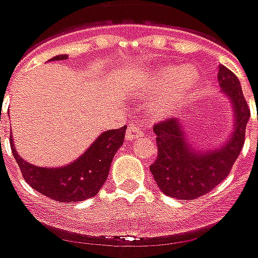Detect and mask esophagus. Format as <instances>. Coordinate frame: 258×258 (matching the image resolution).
I'll return each instance as SVG.
<instances>
[{"label":"esophagus","instance_id":"obj_1","mask_svg":"<svg viewBox=\"0 0 258 258\" xmlns=\"http://www.w3.org/2000/svg\"><path fill=\"white\" fill-rule=\"evenodd\" d=\"M142 129L140 126H136V125H131V126L127 127L126 131V141H133V140H138V138L142 136Z\"/></svg>","mask_w":258,"mask_h":258}]
</instances>
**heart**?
Segmentation results:
<instances>
[{
    "label": "heart",
    "mask_w": 258,
    "mask_h": 258,
    "mask_svg": "<svg viewBox=\"0 0 258 258\" xmlns=\"http://www.w3.org/2000/svg\"><path fill=\"white\" fill-rule=\"evenodd\" d=\"M198 80V71L191 66L180 68L165 67L148 79L142 92L158 95L153 101V113L166 116L194 92Z\"/></svg>",
    "instance_id": "heart-1"
}]
</instances>
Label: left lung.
<instances>
[{
  "mask_svg": "<svg viewBox=\"0 0 258 258\" xmlns=\"http://www.w3.org/2000/svg\"><path fill=\"white\" fill-rule=\"evenodd\" d=\"M219 86L228 96L235 112L233 133L223 146L199 152L187 142L179 120L170 118L155 124L158 157L150 166L163 194L179 201H192L206 195L227 178L245 142V127L250 110L237 76L224 66H219Z\"/></svg>",
  "mask_w": 258,
  "mask_h": 258,
  "instance_id": "1",
  "label": "left lung"
}]
</instances>
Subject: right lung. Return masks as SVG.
<instances>
[{
    "label": "right lung",
    "mask_w": 258,
    "mask_h": 258,
    "mask_svg": "<svg viewBox=\"0 0 258 258\" xmlns=\"http://www.w3.org/2000/svg\"><path fill=\"white\" fill-rule=\"evenodd\" d=\"M57 55L51 60H64ZM126 126L100 134L84 154L63 167H39L21 158L10 136L12 152L22 175L30 186L50 199L63 203L83 202L95 197L108 178L114 154L124 142Z\"/></svg>",
    "instance_id": "1"
}]
</instances>
